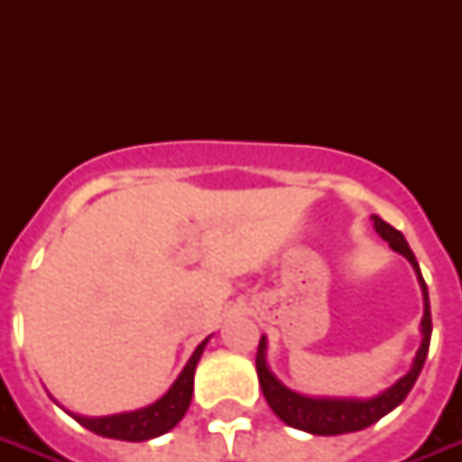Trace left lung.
I'll list each match as a JSON object with an SVG mask.
<instances>
[{"label": "left lung", "instance_id": "obj_1", "mask_svg": "<svg viewBox=\"0 0 462 462\" xmlns=\"http://www.w3.org/2000/svg\"><path fill=\"white\" fill-rule=\"evenodd\" d=\"M374 230L379 232L381 239H386L391 249L402 254L405 259L412 263L417 273V281L422 285V297H424V316H422V345L417 350L415 359L410 372L398 379L391 388H386L383 393L366 398V401H357V398H309V395H300L295 391H290L288 386H282L278 376L268 369L266 362V336H261L259 352H256V372H259V383L263 391V398L271 405L275 415L281 417L282 422L295 430L309 431L316 437H337V434H347V431H359L372 427L374 422H379L381 417L388 415L391 410L401 405L408 393L415 386L417 376L422 372L424 359L430 352V340H431V311H430V292H427V282L422 278L420 263H417L415 254L410 249V245L402 237V232L381 220L379 216H372Z\"/></svg>", "mask_w": 462, "mask_h": 462}]
</instances>
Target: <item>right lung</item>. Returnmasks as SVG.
I'll use <instances>...</instances> for the list:
<instances>
[{
  "label": "right lung",
  "instance_id": "obj_1",
  "mask_svg": "<svg viewBox=\"0 0 462 462\" xmlns=\"http://www.w3.org/2000/svg\"><path fill=\"white\" fill-rule=\"evenodd\" d=\"M208 343V337L203 340L194 350V355L189 357L187 366L181 369L170 391H167L160 401H155L148 408L134 410V412H119V415H107V417H81V415H69L74 417L76 422L90 430L97 437L107 439H119V441H148L160 434H165L172 427H177L184 412L189 410L191 402V393H194V372L199 359L203 355V347Z\"/></svg>",
  "mask_w": 462,
  "mask_h": 462
}]
</instances>
